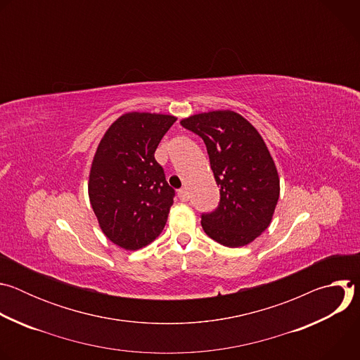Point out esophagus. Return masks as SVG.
Here are the masks:
<instances>
[{
  "label": "esophagus",
  "mask_w": 360,
  "mask_h": 360,
  "mask_svg": "<svg viewBox=\"0 0 360 360\" xmlns=\"http://www.w3.org/2000/svg\"><path fill=\"white\" fill-rule=\"evenodd\" d=\"M178 196H179V199H181L182 202L189 200V192H188L186 189H179V191H178Z\"/></svg>",
  "instance_id": "obj_1"
}]
</instances>
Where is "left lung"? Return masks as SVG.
I'll return each mask as SVG.
<instances>
[{
  "mask_svg": "<svg viewBox=\"0 0 360 360\" xmlns=\"http://www.w3.org/2000/svg\"><path fill=\"white\" fill-rule=\"evenodd\" d=\"M181 125L203 139L219 186L217 210L200 215L205 233L229 248L250 243L269 226L279 199L278 171L262 136L233 111L192 115Z\"/></svg>",
  "mask_w": 360,
  "mask_h": 360,
  "instance_id": "1",
  "label": "left lung"
}]
</instances>
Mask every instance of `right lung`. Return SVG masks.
<instances>
[{
	"mask_svg": "<svg viewBox=\"0 0 360 360\" xmlns=\"http://www.w3.org/2000/svg\"><path fill=\"white\" fill-rule=\"evenodd\" d=\"M175 121L172 115L129 112L110 127L98 145L89 200L102 232L124 249L149 245L167 224L175 191L153 155Z\"/></svg>",
	"mask_w": 360,
	"mask_h": 360,
	"instance_id": "obj_1",
	"label": "right lung"
}]
</instances>
